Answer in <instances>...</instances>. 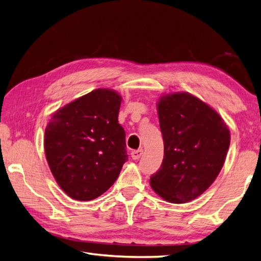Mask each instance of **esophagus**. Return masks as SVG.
I'll use <instances>...</instances> for the list:
<instances>
[{
	"mask_svg": "<svg viewBox=\"0 0 261 261\" xmlns=\"http://www.w3.org/2000/svg\"><path fill=\"white\" fill-rule=\"evenodd\" d=\"M142 154H143V150H142V149H138V150H134V151L131 152V157H132V159L137 160V159L141 158Z\"/></svg>",
	"mask_w": 261,
	"mask_h": 261,
	"instance_id": "1",
	"label": "esophagus"
}]
</instances>
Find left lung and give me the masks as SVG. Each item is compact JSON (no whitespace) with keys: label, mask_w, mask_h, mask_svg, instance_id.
I'll use <instances>...</instances> for the list:
<instances>
[{"label":"left lung","mask_w":261,"mask_h":261,"mask_svg":"<svg viewBox=\"0 0 261 261\" xmlns=\"http://www.w3.org/2000/svg\"><path fill=\"white\" fill-rule=\"evenodd\" d=\"M158 116L164 159L150 185L166 201L186 203L218 177L229 150L230 131L212 108L188 93L163 96Z\"/></svg>","instance_id":"8db88e82"}]
</instances>
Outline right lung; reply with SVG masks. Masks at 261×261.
I'll use <instances>...</instances> for the list:
<instances>
[{
	"label": "right lung",
	"instance_id": "right-lung-1",
	"mask_svg": "<svg viewBox=\"0 0 261 261\" xmlns=\"http://www.w3.org/2000/svg\"><path fill=\"white\" fill-rule=\"evenodd\" d=\"M121 96L98 88L59 109L45 131L49 167L62 190L91 201L114 184L127 160L125 132L118 121Z\"/></svg>",
	"mask_w": 261,
	"mask_h": 261
}]
</instances>
